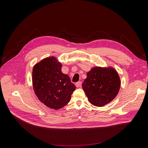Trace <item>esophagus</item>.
I'll return each mask as SVG.
<instances>
[{"label":"esophagus","mask_w":148,"mask_h":148,"mask_svg":"<svg viewBox=\"0 0 148 148\" xmlns=\"http://www.w3.org/2000/svg\"><path fill=\"white\" fill-rule=\"evenodd\" d=\"M81 85H82V82H81V81H78V82H76L75 83V86L77 87H80L81 86Z\"/></svg>","instance_id":"1"}]
</instances>
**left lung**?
<instances>
[{
    "label": "left lung",
    "instance_id": "left-lung-1",
    "mask_svg": "<svg viewBox=\"0 0 148 148\" xmlns=\"http://www.w3.org/2000/svg\"><path fill=\"white\" fill-rule=\"evenodd\" d=\"M87 75L82 86L91 104L103 107L116 97L121 87V80L114 69L94 67Z\"/></svg>",
    "mask_w": 148,
    "mask_h": 148
}]
</instances>
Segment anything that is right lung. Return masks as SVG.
I'll return each instance as SVG.
<instances>
[{"label":"right lung","instance_id":"obj_1","mask_svg":"<svg viewBox=\"0 0 148 148\" xmlns=\"http://www.w3.org/2000/svg\"><path fill=\"white\" fill-rule=\"evenodd\" d=\"M61 67L55 57H47L36 64L32 72L35 94L42 103L54 110L66 105L76 88L70 77L62 73Z\"/></svg>","mask_w":148,"mask_h":148}]
</instances>
